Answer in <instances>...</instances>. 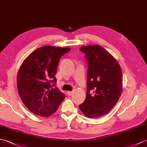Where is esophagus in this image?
<instances>
[{"instance_id":"esophagus-1","label":"esophagus","mask_w":147,"mask_h":147,"mask_svg":"<svg viewBox=\"0 0 147 147\" xmlns=\"http://www.w3.org/2000/svg\"><path fill=\"white\" fill-rule=\"evenodd\" d=\"M73 93V91H67V94L68 95V96H71V94H72Z\"/></svg>"}]
</instances>
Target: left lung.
Masks as SVG:
<instances>
[{
    "label": "left lung",
    "instance_id": "left-lung-1",
    "mask_svg": "<svg viewBox=\"0 0 147 147\" xmlns=\"http://www.w3.org/2000/svg\"><path fill=\"white\" fill-rule=\"evenodd\" d=\"M88 62L87 90L84 101L79 106L89 118H96L110 111L117 104L123 89L120 66L103 47L82 46Z\"/></svg>",
    "mask_w": 147,
    "mask_h": 147
}]
</instances>
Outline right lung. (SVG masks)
Segmentation results:
<instances>
[{"label": "right lung", "instance_id": "1", "mask_svg": "<svg viewBox=\"0 0 147 147\" xmlns=\"http://www.w3.org/2000/svg\"><path fill=\"white\" fill-rule=\"evenodd\" d=\"M70 48L45 46L24 61L17 76L18 93L23 103L36 115L49 117L57 110L65 94L56 86L57 66Z\"/></svg>", "mask_w": 147, "mask_h": 147}]
</instances>
